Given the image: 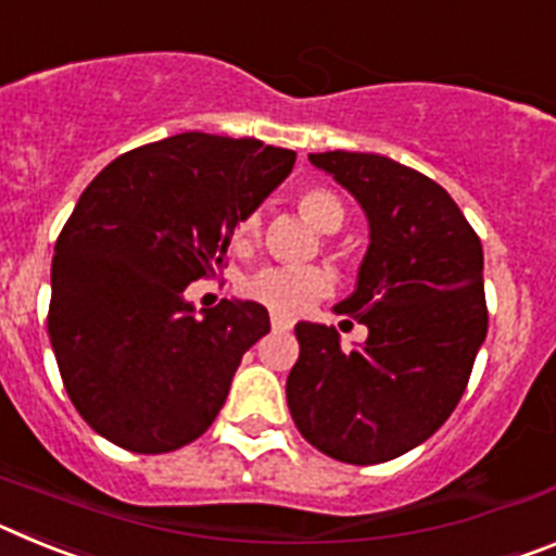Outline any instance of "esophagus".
Here are the masks:
<instances>
[{"label":"esophagus","mask_w":556,"mask_h":556,"mask_svg":"<svg viewBox=\"0 0 556 556\" xmlns=\"http://www.w3.org/2000/svg\"><path fill=\"white\" fill-rule=\"evenodd\" d=\"M273 331H289V328H292V323L287 320V317H281V314H273Z\"/></svg>","instance_id":"esophagus-1"}]
</instances>
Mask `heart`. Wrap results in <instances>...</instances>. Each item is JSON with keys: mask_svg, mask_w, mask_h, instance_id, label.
<instances>
[{"mask_svg": "<svg viewBox=\"0 0 556 556\" xmlns=\"http://www.w3.org/2000/svg\"><path fill=\"white\" fill-rule=\"evenodd\" d=\"M298 211L323 233H337L345 223V205L333 191L323 186H312L298 194ZM262 236V217L258 214H244L233 225V248L239 253H248L255 248ZM331 289V275L320 267H264L244 278L242 294L248 301L269 308L273 314L292 317L312 306L317 298Z\"/></svg>", "mask_w": 556, "mask_h": 556, "instance_id": "b5f03b06", "label": "heart"}]
</instances>
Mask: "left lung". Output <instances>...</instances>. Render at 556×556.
Listing matches in <instances>:
<instances>
[{"label": "left lung", "instance_id": "left-lung-1", "mask_svg": "<svg viewBox=\"0 0 556 556\" xmlns=\"http://www.w3.org/2000/svg\"><path fill=\"white\" fill-rule=\"evenodd\" d=\"M356 198L370 244L356 289L333 312L367 326L342 351L333 326L298 323L287 378L292 420L348 465H378L426 443L448 420L488 337L484 253L448 191L378 152H312Z\"/></svg>", "mask_w": 556, "mask_h": 556}]
</instances>
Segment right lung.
Wrapping results in <instances>:
<instances>
[{
  "label": "right lung",
  "mask_w": 556,
  "mask_h": 556,
  "mask_svg": "<svg viewBox=\"0 0 556 556\" xmlns=\"http://www.w3.org/2000/svg\"><path fill=\"white\" fill-rule=\"evenodd\" d=\"M292 166V150L189 130L125 152L88 184L55 242L47 328L97 434L166 454L214 424L269 314L253 301L198 314L186 287L225 267L233 225Z\"/></svg>",
  "instance_id": "add662e5"
}]
</instances>
